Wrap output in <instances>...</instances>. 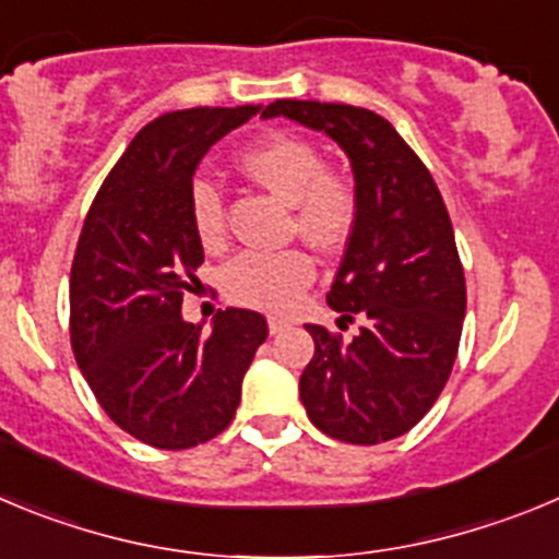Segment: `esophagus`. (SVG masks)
<instances>
[{"instance_id":"esophagus-1","label":"esophagus","mask_w":559,"mask_h":559,"mask_svg":"<svg viewBox=\"0 0 559 559\" xmlns=\"http://www.w3.org/2000/svg\"><path fill=\"white\" fill-rule=\"evenodd\" d=\"M285 326H288V321H285V319H276V316H271V319H269V332H271V335H280V332H283Z\"/></svg>"}]
</instances>
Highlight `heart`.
Masks as SVG:
<instances>
[{
  "label": "heart",
  "mask_w": 559,
  "mask_h": 559,
  "mask_svg": "<svg viewBox=\"0 0 559 559\" xmlns=\"http://www.w3.org/2000/svg\"><path fill=\"white\" fill-rule=\"evenodd\" d=\"M240 168L258 186L294 210V233L319 249H337L352 238L360 218V188L346 168L324 166L313 141L276 132L240 155ZM191 224L210 252L227 240V202L213 179L199 177L188 193ZM316 280L313 254L294 246L280 252H243L224 269V294L235 305L265 313H288Z\"/></svg>",
  "instance_id": "heart-1"
}]
</instances>
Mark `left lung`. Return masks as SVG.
Listing matches in <instances>:
<instances>
[{
    "label": "left lung",
    "mask_w": 559,
    "mask_h": 559,
    "mask_svg": "<svg viewBox=\"0 0 559 559\" xmlns=\"http://www.w3.org/2000/svg\"><path fill=\"white\" fill-rule=\"evenodd\" d=\"M285 116L326 132L352 160L360 218L326 301L352 341L307 324L313 360L299 380L307 418L330 438L373 447L409 432L438 402L457 357L465 274L449 210L421 157L382 116L341 102L276 99Z\"/></svg>",
    "instance_id": "8db88e82"
}]
</instances>
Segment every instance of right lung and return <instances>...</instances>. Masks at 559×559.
<instances>
[{"label":"right lung","mask_w":559,"mask_h":559,"mask_svg":"<svg viewBox=\"0 0 559 559\" xmlns=\"http://www.w3.org/2000/svg\"><path fill=\"white\" fill-rule=\"evenodd\" d=\"M260 107H191L150 121L94 197L69 285L71 349L112 424L155 449H191L235 418L240 382L269 324L218 310L182 321L204 249L188 193L204 152Z\"/></svg>","instance_id":"right-lung-1"}]
</instances>
